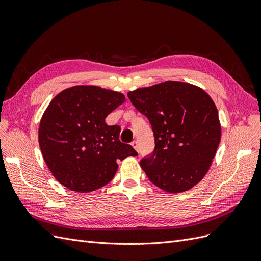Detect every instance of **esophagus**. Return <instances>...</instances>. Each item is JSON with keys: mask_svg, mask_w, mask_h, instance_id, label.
Masks as SVG:
<instances>
[{"mask_svg": "<svg viewBox=\"0 0 261 261\" xmlns=\"http://www.w3.org/2000/svg\"><path fill=\"white\" fill-rule=\"evenodd\" d=\"M131 145H132V147L137 150V152L139 153L140 152V148H139V144H138V142L137 141H133L132 143H131Z\"/></svg>", "mask_w": 261, "mask_h": 261, "instance_id": "34e87169", "label": "esophagus"}]
</instances>
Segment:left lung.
<instances>
[{
	"mask_svg": "<svg viewBox=\"0 0 261 261\" xmlns=\"http://www.w3.org/2000/svg\"><path fill=\"white\" fill-rule=\"evenodd\" d=\"M155 137L153 154L141 161L149 181L182 193L204 179L221 139L218 109L206 92L182 81H165L128 93Z\"/></svg>",
	"mask_w": 261,
	"mask_h": 261,
	"instance_id": "1",
	"label": "left lung"
}]
</instances>
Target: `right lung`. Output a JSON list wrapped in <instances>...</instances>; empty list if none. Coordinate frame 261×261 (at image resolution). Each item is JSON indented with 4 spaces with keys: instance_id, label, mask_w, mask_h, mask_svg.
Returning <instances> with one entry per match:
<instances>
[{
    "instance_id": "right-lung-1",
    "label": "right lung",
    "mask_w": 261,
    "mask_h": 261,
    "mask_svg": "<svg viewBox=\"0 0 261 261\" xmlns=\"http://www.w3.org/2000/svg\"><path fill=\"white\" fill-rule=\"evenodd\" d=\"M119 92L74 86L48 104L39 127L42 156L54 178L74 192L88 193L112 181L119 161L137 156L119 140V125L105 118L124 102Z\"/></svg>"
}]
</instances>
